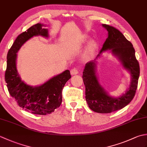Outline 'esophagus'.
I'll return each mask as SVG.
<instances>
[{"label":"esophagus","mask_w":147,"mask_h":147,"mask_svg":"<svg viewBox=\"0 0 147 147\" xmlns=\"http://www.w3.org/2000/svg\"><path fill=\"white\" fill-rule=\"evenodd\" d=\"M77 74H78V70L77 68H73L71 70V74L72 76L76 75Z\"/></svg>","instance_id":"34e87169"}]
</instances>
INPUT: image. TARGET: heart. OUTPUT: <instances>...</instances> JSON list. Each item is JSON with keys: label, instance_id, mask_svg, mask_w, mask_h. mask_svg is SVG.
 <instances>
[{"label": "heart", "instance_id": "b5f03b06", "mask_svg": "<svg viewBox=\"0 0 147 147\" xmlns=\"http://www.w3.org/2000/svg\"><path fill=\"white\" fill-rule=\"evenodd\" d=\"M96 48V43L93 41H90L88 45H87L86 47L83 52L82 55V58L84 60H88L90 57H92V55L94 53Z\"/></svg>", "mask_w": 147, "mask_h": 147}]
</instances>
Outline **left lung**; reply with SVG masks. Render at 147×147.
I'll use <instances>...</instances> for the list:
<instances>
[{"label": "left lung", "mask_w": 147, "mask_h": 147, "mask_svg": "<svg viewBox=\"0 0 147 147\" xmlns=\"http://www.w3.org/2000/svg\"><path fill=\"white\" fill-rule=\"evenodd\" d=\"M108 32V36L103 45L97 59L102 52L111 51L120 61L123 67L131 74L128 88L121 95L113 97L109 95L100 85L96 74V61L87 62L83 72V80L85 86V98L90 109L98 113H111L126 107L135 96L140 76V65L135 57L132 43L120 31L108 24H102Z\"/></svg>", "instance_id": "1"}]
</instances>
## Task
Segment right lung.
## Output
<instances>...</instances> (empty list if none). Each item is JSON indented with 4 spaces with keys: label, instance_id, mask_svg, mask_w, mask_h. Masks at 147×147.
Instances as JSON below:
<instances>
[{
    "label": "right lung",
    "instance_id": "1",
    "mask_svg": "<svg viewBox=\"0 0 147 147\" xmlns=\"http://www.w3.org/2000/svg\"><path fill=\"white\" fill-rule=\"evenodd\" d=\"M43 26L37 23L18 36L8 51L5 73V81L9 94L18 105L26 111L38 115L51 114L61 105L62 89L71 78L70 71L65 70L42 85L33 86L24 83L18 74L16 53L24 43L34 36L48 38V30L42 28Z\"/></svg>",
    "mask_w": 147,
    "mask_h": 147
}]
</instances>
